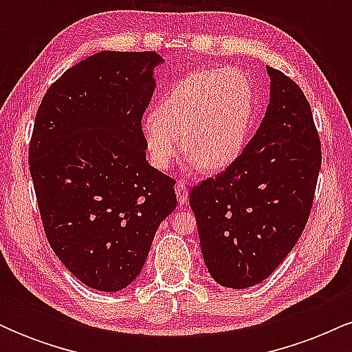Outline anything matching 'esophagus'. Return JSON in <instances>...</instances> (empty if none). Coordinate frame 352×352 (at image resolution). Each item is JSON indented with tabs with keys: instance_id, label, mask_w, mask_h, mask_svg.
I'll use <instances>...</instances> for the list:
<instances>
[{
	"instance_id": "1",
	"label": "esophagus",
	"mask_w": 352,
	"mask_h": 352,
	"mask_svg": "<svg viewBox=\"0 0 352 352\" xmlns=\"http://www.w3.org/2000/svg\"><path fill=\"white\" fill-rule=\"evenodd\" d=\"M175 193H177V200H179L180 205H185L188 200V190L187 185L184 182H177L175 184Z\"/></svg>"
}]
</instances>
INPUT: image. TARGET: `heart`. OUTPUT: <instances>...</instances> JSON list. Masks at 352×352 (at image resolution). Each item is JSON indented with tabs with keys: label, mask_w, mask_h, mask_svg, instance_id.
<instances>
[{
	"label": "heart",
	"mask_w": 352,
	"mask_h": 352,
	"mask_svg": "<svg viewBox=\"0 0 352 352\" xmlns=\"http://www.w3.org/2000/svg\"><path fill=\"white\" fill-rule=\"evenodd\" d=\"M254 109L250 80L236 69H204L185 76L142 120L153 167L167 170L180 152L190 168L217 172L243 151Z\"/></svg>",
	"instance_id": "b5f03b06"
}]
</instances>
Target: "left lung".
Segmentation results:
<instances>
[{"label":"left lung","mask_w":352,"mask_h":352,"mask_svg":"<svg viewBox=\"0 0 352 352\" xmlns=\"http://www.w3.org/2000/svg\"><path fill=\"white\" fill-rule=\"evenodd\" d=\"M270 104L240 157L190 192L201 254L218 285L243 289L272 274L313 207L321 144L306 96L266 66Z\"/></svg>","instance_id":"1"}]
</instances>
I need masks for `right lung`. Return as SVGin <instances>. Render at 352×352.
I'll use <instances>...</instances> for the list:
<instances>
[{
	"mask_svg": "<svg viewBox=\"0 0 352 352\" xmlns=\"http://www.w3.org/2000/svg\"><path fill=\"white\" fill-rule=\"evenodd\" d=\"M157 52L100 51L47 89L30 144V170L51 248L98 292L142 272L157 228L177 207L175 180L145 159L142 116Z\"/></svg>",
	"mask_w": 352,
	"mask_h": 352,
	"instance_id": "1",
	"label": "right lung"
}]
</instances>
